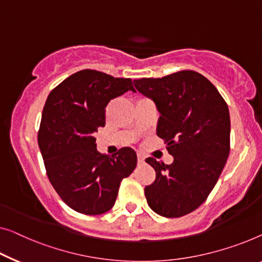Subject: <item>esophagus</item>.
I'll list each match as a JSON object with an SVG mask.
<instances>
[{
  "label": "esophagus",
  "instance_id": "esophagus-1",
  "mask_svg": "<svg viewBox=\"0 0 262 262\" xmlns=\"http://www.w3.org/2000/svg\"><path fill=\"white\" fill-rule=\"evenodd\" d=\"M138 163L139 165H142V163H144V156L142 154H138Z\"/></svg>",
  "mask_w": 262,
  "mask_h": 262
}]
</instances>
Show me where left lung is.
Returning a JSON list of instances; mask_svg holds the SVG:
<instances>
[{
  "label": "left lung",
  "instance_id": "8db88e82",
  "mask_svg": "<svg viewBox=\"0 0 262 262\" xmlns=\"http://www.w3.org/2000/svg\"><path fill=\"white\" fill-rule=\"evenodd\" d=\"M160 113L156 134L173 155L170 165L146 159L156 173L144 188L159 215L180 217L206 201L229 155L231 119L227 103L209 80L193 70L161 79L134 80Z\"/></svg>",
  "mask_w": 262,
  "mask_h": 262
}]
</instances>
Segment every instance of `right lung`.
<instances>
[{
	"instance_id": "obj_1",
	"label": "right lung",
	"mask_w": 262,
	"mask_h": 262,
	"mask_svg": "<svg viewBox=\"0 0 262 262\" xmlns=\"http://www.w3.org/2000/svg\"><path fill=\"white\" fill-rule=\"evenodd\" d=\"M128 91L134 92L130 79L84 69L62 81L46 101L38 147L50 183L76 212H108L122 179L135 169L138 158L132 148L103 155L97 151L94 138L106 124L107 104Z\"/></svg>"
}]
</instances>
